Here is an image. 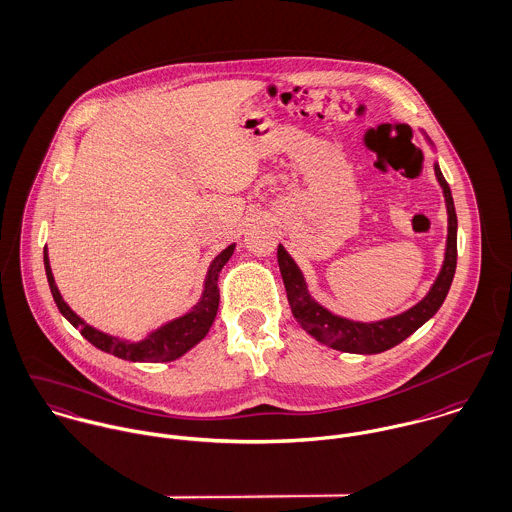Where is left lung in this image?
Masks as SVG:
<instances>
[{"label":"left lung","mask_w":512,"mask_h":512,"mask_svg":"<svg viewBox=\"0 0 512 512\" xmlns=\"http://www.w3.org/2000/svg\"><path fill=\"white\" fill-rule=\"evenodd\" d=\"M429 146L433 148V142L429 136L421 130ZM435 178L443 190L445 207H447V241H445V253L441 269L427 291V295L415 303L413 307L382 320L362 322L354 318H346L340 314L330 312L328 308L316 303L308 293L307 281L295 259L289 255V251L279 243L277 249V261L281 269V277L287 289V299L291 310L297 318V322L307 330L308 334L318 340L320 344H326L340 352L350 354H380L384 350H390L404 342L419 326H423L437 310L443 305L453 275L457 267V213L453 196L449 190V184L445 182L439 164H433Z\"/></svg>","instance_id":"left-lung-1"}]
</instances>
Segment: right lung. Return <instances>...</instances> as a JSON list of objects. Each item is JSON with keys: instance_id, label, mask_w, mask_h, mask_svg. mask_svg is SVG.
Wrapping results in <instances>:
<instances>
[{"instance_id": "add662e5", "label": "right lung", "mask_w": 512, "mask_h": 512, "mask_svg": "<svg viewBox=\"0 0 512 512\" xmlns=\"http://www.w3.org/2000/svg\"><path fill=\"white\" fill-rule=\"evenodd\" d=\"M235 251V243L227 245L211 263L205 275L204 291L200 301L190 308L188 312L164 322L162 326L150 330L144 338L140 340H128V338H120L114 334L103 332L91 324H87L73 308L65 303V299L61 297L57 285H55V277L51 271V263H49V251L45 247L43 251V263H45V275L49 281V289L51 295L55 299V305L59 308V312L75 326L81 330V334L99 350H103L106 354H112L120 360H128V362H172L182 358L186 352H190L196 344H200L205 338V334L209 332L217 308H219V289H217V277L223 269V265L231 259Z\"/></svg>"}]
</instances>
